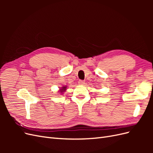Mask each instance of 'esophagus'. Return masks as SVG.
Returning <instances> with one entry per match:
<instances>
[{
    "label": "esophagus",
    "mask_w": 153,
    "mask_h": 153,
    "mask_svg": "<svg viewBox=\"0 0 153 153\" xmlns=\"http://www.w3.org/2000/svg\"><path fill=\"white\" fill-rule=\"evenodd\" d=\"M85 84V81L84 80H78V84L79 85H83Z\"/></svg>",
    "instance_id": "1"
}]
</instances>
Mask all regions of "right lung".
Instances as JSON below:
<instances>
[{"mask_svg": "<svg viewBox=\"0 0 153 153\" xmlns=\"http://www.w3.org/2000/svg\"><path fill=\"white\" fill-rule=\"evenodd\" d=\"M66 89V86L65 87H62L61 88V92H63L64 91H65Z\"/></svg>", "mask_w": 153, "mask_h": 153, "instance_id": "right-lung-1", "label": "right lung"}]
</instances>
